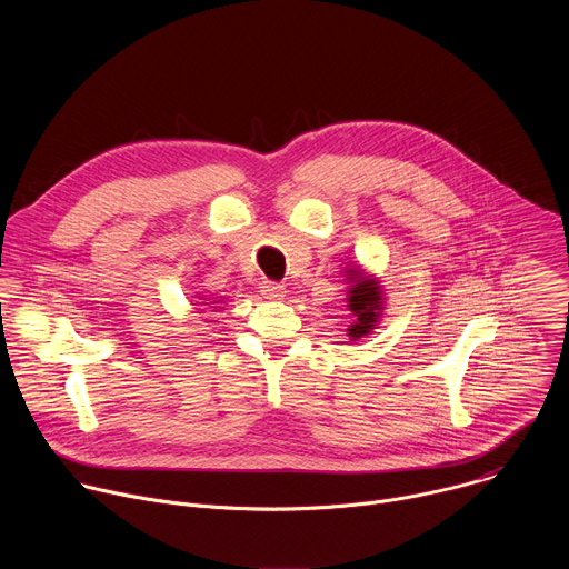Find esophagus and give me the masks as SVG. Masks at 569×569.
<instances>
[{"mask_svg":"<svg viewBox=\"0 0 569 569\" xmlns=\"http://www.w3.org/2000/svg\"><path fill=\"white\" fill-rule=\"evenodd\" d=\"M261 292H263L266 299H283L286 297V288L281 283H274V281H263Z\"/></svg>","mask_w":569,"mask_h":569,"instance_id":"obj_1","label":"esophagus"}]
</instances>
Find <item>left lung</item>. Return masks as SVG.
<instances>
[{
	"label": "left lung",
	"mask_w": 569,
	"mask_h": 569,
	"mask_svg": "<svg viewBox=\"0 0 569 569\" xmlns=\"http://www.w3.org/2000/svg\"><path fill=\"white\" fill-rule=\"evenodd\" d=\"M356 279L358 281L349 290V308L356 317V321L351 323V329H349V336L353 340H358L362 336H369L371 329H376L380 310H382V295H380L378 281L367 279L360 272H358Z\"/></svg>",
	"instance_id": "obj_1"
}]
</instances>
